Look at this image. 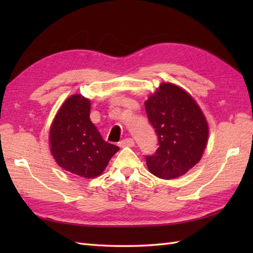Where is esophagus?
<instances>
[{"label": "esophagus", "mask_w": 253, "mask_h": 253, "mask_svg": "<svg viewBox=\"0 0 253 253\" xmlns=\"http://www.w3.org/2000/svg\"><path fill=\"white\" fill-rule=\"evenodd\" d=\"M133 144H135V141L131 138L123 139L122 141H120V147H133Z\"/></svg>", "instance_id": "34e87169"}]
</instances>
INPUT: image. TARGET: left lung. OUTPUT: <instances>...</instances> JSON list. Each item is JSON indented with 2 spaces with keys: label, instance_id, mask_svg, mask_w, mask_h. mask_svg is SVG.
I'll return each instance as SVG.
<instances>
[{
  "label": "left lung",
  "instance_id": "obj_1",
  "mask_svg": "<svg viewBox=\"0 0 253 253\" xmlns=\"http://www.w3.org/2000/svg\"><path fill=\"white\" fill-rule=\"evenodd\" d=\"M144 105L159 139L155 153L146 155L150 173L164 179L182 176L207 147L209 126L201 109L189 93L169 83L161 84Z\"/></svg>",
  "mask_w": 253,
  "mask_h": 253
}]
</instances>
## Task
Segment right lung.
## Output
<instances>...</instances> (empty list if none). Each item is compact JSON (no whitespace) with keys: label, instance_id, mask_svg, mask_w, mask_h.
I'll return each mask as SVG.
<instances>
[{"label":"right lung","instance_id":"1","mask_svg":"<svg viewBox=\"0 0 253 253\" xmlns=\"http://www.w3.org/2000/svg\"><path fill=\"white\" fill-rule=\"evenodd\" d=\"M90 100L74 94L64 102L50 128V148L65 170L94 178L120 148L103 140L90 121Z\"/></svg>","mask_w":253,"mask_h":253}]
</instances>
